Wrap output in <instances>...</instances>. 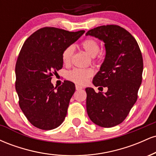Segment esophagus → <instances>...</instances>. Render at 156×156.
Here are the masks:
<instances>
[{
    "label": "esophagus",
    "instance_id": "esophagus-1",
    "mask_svg": "<svg viewBox=\"0 0 156 156\" xmlns=\"http://www.w3.org/2000/svg\"><path fill=\"white\" fill-rule=\"evenodd\" d=\"M76 90H80V89H83V87H80V86L76 85Z\"/></svg>",
    "mask_w": 156,
    "mask_h": 156
}]
</instances>
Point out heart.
Instances as JSON below:
<instances>
[{
	"instance_id": "1",
	"label": "heart",
	"mask_w": 156,
	"mask_h": 156,
	"mask_svg": "<svg viewBox=\"0 0 156 156\" xmlns=\"http://www.w3.org/2000/svg\"><path fill=\"white\" fill-rule=\"evenodd\" d=\"M83 49L90 56L94 57L98 54L100 51V44L98 41L93 38H87L84 39L80 44ZM74 53V47L73 45H68L62 51V58L64 64L70 63L72 57ZM93 71L90 68H75L67 73V78L71 81L79 85H83L92 76Z\"/></svg>"
}]
</instances>
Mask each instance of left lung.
<instances>
[{"mask_svg": "<svg viewBox=\"0 0 156 156\" xmlns=\"http://www.w3.org/2000/svg\"><path fill=\"white\" fill-rule=\"evenodd\" d=\"M86 35L105 43L104 62L92 83L108 88L105 93L86 89L87 112L94 124L112 128L125 120L136 102L142 80V55L135 38L117 25L98 26Z\"/></svg>", "mask_w": 156, "mask_h": 156, "instance_id": "left-lung-1", "label": "left lung"}]
</instances>
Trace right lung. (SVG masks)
I'll use <instances>...</instances> for the list:
<instances>
[{"label":"right lung","mask_w":156,"mask_h":156,"mask_svg":"<svg viewBox=\"0 0 156 156\" xmlns=\"http://www.w3.org/2000/svg\"><path fill=\"white\" fill-rule=\"evenodd\" d=\"M84 32L44 27L23 44L16 62L15 89L21 110L36 128L54 129L65 119L76 86L64 80L56 89L51 83L52 76L63 67V50Z\"/></svg>","instance_id":"obj_1"}]
</instances>
